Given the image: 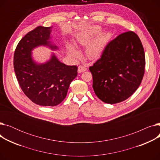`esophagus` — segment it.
I'll use <instances>...</instances> for the list:
<instances>
[{
  "instance_id": "1",
  "label": "esophagus",
  "mask_w": 160,
  "mask_h": 160,
  "mask_svg": "<svg viewBox=\"0 0 160 160\" xmlns=\"http://www.w3.org/2000/svg\"><path fill=\"white\" fill-rule=\"evenodd\" d=\"M87 70V67L85 66V65H80L78 67V72L79 73H81V72H84Z\"/></svg>"
}]
</instances>
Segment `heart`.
Returning <instances> with one entry per match:
<instances>
[{"label": "heart", "instance_id": "b5f03b06", "mask_svg": "<svg viewBox=\"0 0 160 160\" xmlns=\"http://www.w3.org/2000/svg\"><path fill=\"white\" fill-rule=\"evenodd\" d=\"M100 32V28L99 27L93 26L87 28L77 36V41L79 45L85 47L88 45L86 47V54L92 60L97 59L101 56L109 36L108 33H100L91 40ZM67 50L71 56L74 58L78 56V50L74 45L69 44Z\"/></svg>", "mask_w": 160, "mask_h": 160}]
</instances>
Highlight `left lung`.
Wrapping results in <instances>:
<instances>
[{
  "instance_id": "8db88e82",
  "label": "left lung",
  "mask_w": 160,
  "mask_h": 160,
  "mask_svg": "<svg viewBox=\"0 0 160 160\" xmlns=\"http://www.w3.org/2000/svg\"><path fill=\"white\" fill-rule=\"evenodd\" d=\"M145 67L144 48L138 36L132 31L121 33L89 67L95 95L108 104L124 101L140 86Z\"/></svg>"
}]
</instances>
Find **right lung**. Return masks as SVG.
I'll return each mask as SVG.
<instances>
[{"instance_id":"right-lung-1","label":"right lung","mask_w":160,"mask_h":160,"mask_svg":"<svg viewBox=\"0 0 160 160\" xmlns=\"http://www.w3.org/2000/svg\"><path fill=\"white\" fill-rule=\"evenodd\" d=\"M51 28L39 26L27 33L19 42L13 57L14 71L22 91L33 103L43 106L60 104L78 74L77 66L62 63L54 54L45 63L33 60L32 50L39 45L58 48L50 41Z\"/></svg>"}]
</instances>
